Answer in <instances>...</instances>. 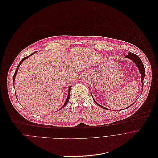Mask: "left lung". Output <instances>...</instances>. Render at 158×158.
Instances as JSON below:
<instances>
[{
  "mask_svg": "<svg viewBox=\"0 0 158 158\" xmlns=\"http://www.w3.org/2000/svg\"><path fill=\"white\" fill-rule=\"evenodd\" d=\"M126 58H129V59H130L131 60H132V61L135 63V65L137 66V67L138 68L139 71V73H140V74H141V83H142V88H141V89H142V91H143V85H144L143 81H144V77H145V69H144V65H143V62H142L141 60L140 59V58H139L137 55H136V54H135V53H131V52H129L127 56H126ZM91 97H93L92 94H91ZM93 101L94 102V103H95L97 105H98L100 107H101V108H103V109H105V110H108L106 108H105V107H104V106H103L99 105L98 103H97V102L94 100L93 98ZM135 102H134V103H135ZM133 104H132V105H133ZM131 105H130V106H131ZM130 106L127 107V108H128Z\"/></svg>",
  "mask_w": 158,
  "mask_h": 158,
  "instance_id": "obj_1",
  "label": "left lung"
}]
</instances>
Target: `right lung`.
<instances>
[{
    "label": "right lung",
    "instance_id": "1",
    "mask_svg": "<svg viewBox=\"0 0 158 158\" xmlns=\"http://www.w3.org/2000/svg\"><path fill=\"white\" fill-rule=\"evenodd\" d=\"M36 52H35L34 53H31V55H28V56H26V57H25V58H23L20 61V63H19V64L18 65V66H17V69H16V70H15V73H14V77H13V82H14V80H15V76H16V75H17V71H18V70H19V67H20V65L22 64V63L26 59V58H28V57H30L31 55H33V54H34ZM71 87H72V86H70V87H69V95H68V97H67V100H66V101H65V103H64V105H63V106L60 108V109H61V108H64L67 104V103H68V102H69V99H70V89H71Z\"/></svg>",
    "mask_w": 158,
    "mask_h": 158
}]
</instances>
